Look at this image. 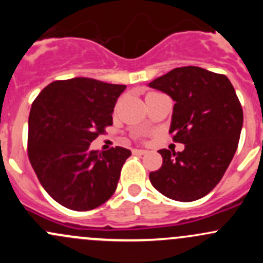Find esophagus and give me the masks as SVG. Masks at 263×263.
<instances>
[{
    "label": "esophagus",
    "instance_id": "34e87169",
    "mask_svg": "<svg viewBox=\"0 0 263 263\" xmlns=\"http://www.w3.org/2000/svg\"><path fill=\"white\" fill-rule=\"evenodd\" d=\"M132 154L134 155H145V154H147L146 150H139V148H135V150H132Z\"/></svg>",
    "mask_w": 263,
    "mask_h": 263
}]
</instances>
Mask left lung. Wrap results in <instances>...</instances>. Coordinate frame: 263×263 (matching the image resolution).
I'll list each match as a JSON object with an SVG mask.
<instances>
[{
	"mask_svg": "<svg viewBox=\"0 0 263 263\" xmlns=\"http://www.w3.org/2000/svg\"><path fill=\"white\" fill-rule=\"evenodd\" d=\"M176 102L169 134L183 151L159 150L163 164L151 172V184L182 202L202 198L227 172L239 142L243 109L225 75L196 66L169 71L148 84Z\"/></svg>",
	"mask_w": 263,
	"mask_h": 263,
	"instance_id": "left-lung-1",
	"label": "left lung"
}]
</instances>
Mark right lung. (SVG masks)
Returning <instances> with one entry per match:
<instances>
[{
  "label": "right lung",
  "instance_id": "1",
  "mask_svg": "<svg viewBox=\"0 0 263 263\" xmlns=\"http://www.w3.org/2000/svg\"><path fill=\"white\" fill-rule=\"evenodd\" d=\"M126 85L89 78L50 82L31 104L28 156L47 193L60 205L89 211L115 193L131 151L90 150L105 127Z\"/></svg>",
  "mask_w": 263,
  "mask_h": 263
}]
</instances>
